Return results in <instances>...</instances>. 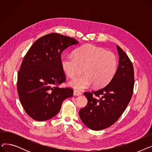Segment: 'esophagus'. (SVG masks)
<instances>
[{"instance_id":"1","label":"esophagus","mask_w":152,"mask_h":152,"mask_svg":"<svg viewBox=\"0 0 152 152\" xmlns=\"http://www.w3.org/2000/svg\"><path fill=\"white\" fill-rule=\"evenodd\" d=\"M81 94H82V93L79 91H73V95H75V96H78V95H81Z\"/></svg>"}]
</instances>
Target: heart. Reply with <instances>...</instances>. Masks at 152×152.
<instances>
[{
	"label": "heart",
	"instance_id": "obj_1",
	"mask_svg": "<svg viewBox=\"0 0 152 152\" xmlns=\"http://www.w3.org/2000/svg\"><path fill=\"white\" fill-rule=\"evenodd\" d=\"M63 71L68 77L74 78L81 73L84 75L75 78L69 85L77 90L107 85L114 76L118 66L116 55L103 48L86 44L77 48L74 56L63 55L60 60Z\"/></svg>",
	"mask_w": 152,
	"mask_h": 152
}]
</instances>
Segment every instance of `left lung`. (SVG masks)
<instances>
[{
  "mask_svg": "<svg viewBox=\"0 0 152 152\" xmlns=\"http://www.w3.org/2000/svg\"><path fill=\"white\" fill-rule=\"evenodd\" d=\"M116 48L119 65L112 79L100 89L84 93L88 102L80 110L79 115L83 123L94 131L104 129L113 124L123 114L132 96V64L121 48L118 45Z\"/></svg>",
  "mask_w": 152,
  "mask_h": 152,
  "instance_id": "left-lung-1",
  "label": "left lung"
}]
</instances>
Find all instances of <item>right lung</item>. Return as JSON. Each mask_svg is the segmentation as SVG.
I'll list each match as a JSON object with an SVG mask.
<instances>
[{"label":"right lung","mask_w":152,"mask_h":152,"mask_svg":"<svg viewBox=\"0 0 152 152\" xmlns=\"http://www.w3.org/2000/svg\"><path fill=\"white\" fill-rule=\"evenodd\" d=\"M58 33L47 34L32 45L18 73L17 91L26 113L38 121L48 120L60 110L63 101L73 96L71 88H60L66 81L60 60L63 50L78 44Z\"/></svg>","instance_id":"obj_1"}]
</instances>
